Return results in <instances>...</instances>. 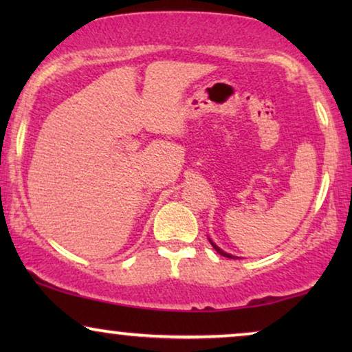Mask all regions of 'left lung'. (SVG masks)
I'll return each instance as SVG.
<instances>
[{
  "label": "left lung",
  "mask_w": 352,
  "mask_h": 352,
  "mask_svg": "<svg viewBox=\"0 0 352 352\" xmlns=\"http://www.w3.org/2000/svg\"><path fill=\"white\" fill-rule=\"evenodd\" d=\"M210 242H211V240H210ZM211 245H213V248L216 250V252H218L219 254H223V256H226V258H234V256H232V254H229V253H224V252H223V250H221L219 247H216V245H214L213 242H211Z\"/></svg>",
  "instance_id": "left-lung-1"
}]
</instances>
